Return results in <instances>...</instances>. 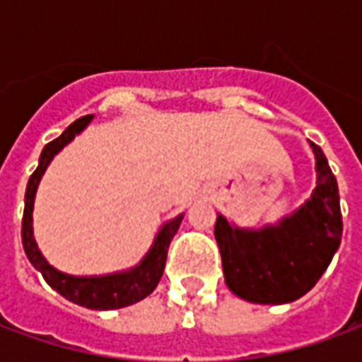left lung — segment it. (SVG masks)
Here are the masks:
<instances>
[{"label":"left lung","instance_id":"1","mask_svg":"<svg viewBox=\"0 0 362 362\" xmlns=\"http://www.w3.org/2000/svg\"><path fill=\"white\" fill-rule=\"evenodd\" d=\"M316 157V188L296 211L264 228H238L217 215L215 238L228 288L248 303H293L310 291L339 248V189L326 155Z\"/></svg>","mask_w":362,"mask_h":362}]
</instances>
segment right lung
I'll use <instances>...</instances> for the list:
<instances>
[{
	"label": "right lung",
	"instance_id": "right-lung-1",
	"mask_svg": "<svg viewBox=\"0 0 362 362\" xmlns=\"http://www.w3.org/2000/svg\"><path fill=\"white\" fill-rule=\"evenodd\" d=\"M93 116H83L75 119L71 126L67 127L58 139L50 141L40 153V160L36 170L30 176L27 184V194H25V213H23V246L27 254L28 262L42 273V277L52 288H56L59 295L66 296L67 300L93 308V310H114V308H124L129 304H135L143 300L145 296H149L158 281L163 277L166 264V254L170 240L176 235V230L180 227L184 215L174 217L168 223L163 225L158 230L155 243L147 252V256L132 269L127 272L110 273V275H90V277H77V275H67L59 272L54 266H50L42 252L36 246L35 235H33V209H35V196L36 188L40 184L42 174L52 163V158L58 155L59 151L66 147L67 143L74 139L75 135L81 134L85 127L89 126Z\"/></svg>",
	"mask_w": 362,
	"mask_h": 362
}]
</instances>
